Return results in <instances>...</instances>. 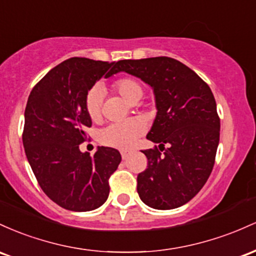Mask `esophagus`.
I'll return each instance as SVG.
<instances>
[{
  "mask_svg": "<svg viewBox=\"0 0 256 256\" xmlns=\"http://www.w3.org/2000/svg\"><path fill=\"white\" fill-rule=\"evenodd\" d=\"M129 154H129L128 151H120V156H122L123 160H127Z\"/></svg>",
  "mask_w": 256,
  "mask_h": 256,
  "instance_id": "esophagus-1",
  "label": "esophagus"
}]
</instances>
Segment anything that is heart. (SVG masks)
Segmentation results:
<instances>
[{
	"label": "heart",
	"instance_id": "b5f03b06",
	"mask_svg": "<svg viewBox=\"0 0 256 256\" xmlns=\"http://www.w3.org/2000/svg\"><path fill=\"white\" fill-rule=\"evenodd\" d=\"M114 90L128 102H139L142 96V88L136 80L130 77H123L114 82ZM102 88L96 86L88 92L86 96V110L92 120H99L102 117ZM145 132V123L142 120L132 118L124 122L111 123L99 132V142L108 148H129L134 145L138 138L142 136Z\"/></svg>",
	"mask_w": 256,
	"mask_h": 256
}]
</instances>
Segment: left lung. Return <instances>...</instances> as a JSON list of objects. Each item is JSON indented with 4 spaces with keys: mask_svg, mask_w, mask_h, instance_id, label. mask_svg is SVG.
I'll return each instance as SVG.
<instances>
[{
    "mask_svg": "<svg viewBox=\"0 0 256 256\" xmlns=\"http://www.w3.org/2000/svg\"><path fill=\"white\" fill-rule=\"evenodd\" d=\"M116 71L138 77L154 90L157 114L146 138L165 151H142L148 168L138 175L140 200L160 210L186 204L208 180L219 145L220 120L210 88L168 56L120 60Z\"/></svg>",
    "mask_w": 256,
    "mask_h": 256,
    "instance_id": "8db88e82",
    "label": "left lung"
}]
</instances>
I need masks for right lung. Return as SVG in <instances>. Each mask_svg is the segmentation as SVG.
I'll list each match as a JSON object with an SVG mask.
<instances>
[{"mask_svg":"<svg viewBox=\"0 0 256 256\" xmlns=\"http://www.w3.org/2000/svg\"><path fill=\"white\" fill-rule=\"evenodd\" d=\"M116 64L70 58L52 68L28 96L22 134L28 164L43 192L68 210L104 204L108 178L122 160L116 148L98 146L90 156L78 146L92 126L86 96L102 76L117 74Z\"/></svg>","mask_w":256,"mask_h":256,"instance_id":"right-lung-1","label":"right lung"}]
</instances>
